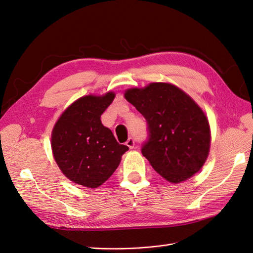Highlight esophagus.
Instances as JSON below:
<instances>
[{"label": "esophagus", "mask_w": 253, "mask_h": 253, "mask_svg": "<svg viewBox=\"0 0 253 253\" xmlns=\"http://www.w3.org/2000/svg\"><path fill=\"white\" fill-rule=\"evenodd\" d=\"M126 145L128 146L129 149H133L134 148V139L132 138V137H130L129 138L128 140H127V142H126Z\"/></svg>", "instance_id": "1"}]
</instances>
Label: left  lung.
I'll return each instance as SVG.
<instances>
[{
  "label": "left lung",
  "mask_w": 253,
  "mask_h": 253,
  "mask_svg": "<svg viewBox=\"0 0 253 253\" xmlns=\"http://www.w3.org/2000/svg\"><path fill=\"white\" fill-rule=\"evenodd\" d=\"M148 124V139L141 148L156 172L171 183L195 174L206 162L210 128L201 108L171 84L152 83L125 92Z\"/></svg>",
  "instance_id": "left-lung-1"
}]
</instances>
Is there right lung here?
<instances>
[{
    "mask_svg": "<svg viewBox=\"0 0 253 253\" xmlns=\"http://www.w3.org/2000/svg\"><path fill=\"white\" fill-rule=\"evenodd\" d=\"M115 95L86 96L76 100L58 120L51 149L61 171L74 183L95 189L119 167L128 146L117 142L101 123V115Z\"/></svg>",
    "mask_w": 253,
    "mask_h": 253,
    "instance_id": "add662e5",
    "label": "right lung"
}]
</instances>
